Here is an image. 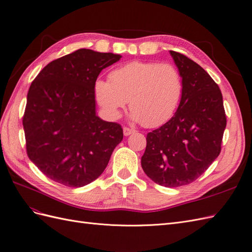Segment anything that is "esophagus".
Here are the masks:
<instances>
[{
  "label": "esophagus",
  "mask_w": 252,
  "mask_h": 252,
  "mask_svg": "<svg viewBox=\"0 0 252 252\" xmlns=\"http://www.w3.org/2000/svg\"><path fill=\"white\" fill-rule=\"evenodd\" d=\"M134 132H135V130H133V129L128 128V127H124V129H123V133H124L125 136L130 135V134H132V133H134Z\"/></svg>",
  "instance_id": "esophagus-1"
}]
</instances>
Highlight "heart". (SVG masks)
Here are the masks:
<instances>
[{"label": "heart", "instance_id": "b5f03b06", "mask_svg": "<svg viewBox=\"0 0 252 252\" xmlns=\"http://www.w3.org/2000/svg\"><path fill=\"white\" fill-rule=\"evenodd\" d=\"M183 90L182 77L169 63L132 61L109 73V82L96 80L95 101L109 120H118L129 101L130 117L148 128L169 121Z\"/></svg>", "mask_w": 252, "mask_h": 252}]
</instances>
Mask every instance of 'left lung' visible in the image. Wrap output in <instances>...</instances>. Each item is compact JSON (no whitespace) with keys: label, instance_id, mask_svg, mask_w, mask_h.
<instances>
[{"label":"left lung","instance_id":"left-lung-1","mask_svg":"<svg viewBox=\"0 0 252 252\" xmlns=\"http://www.w3.org/2000/svg\"><path fill=\"white\" fill-rule=\"evenodd\" d=\"M169 52L182 77L181 101L174 116L147 134L141 164L157 184L179 187L195 181L219 157L226 114L210 75L186 56Z\"/></svg>","mask_w":252,"mask_h":252}]
</instances>
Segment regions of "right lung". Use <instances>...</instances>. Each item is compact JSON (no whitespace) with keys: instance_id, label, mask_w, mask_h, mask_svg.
<instances>
[{"instance_id":"add662e5","label":"right lung","mask_w":252,"mask_h":252,"mask_svg":"<svg viewBox=\"0 0 252 252\" xmlns=\"http://www.w3.org/2000/svg\"><path fill=\"white\" fill-rule=\"evenodd\" d=\"M121 55L82 48L45 66L30 85L23 126L27 155L47 178L68 187L96 180L123 140L118 123L96 116L94 86Z\"/></svg>"}]
</instances>
